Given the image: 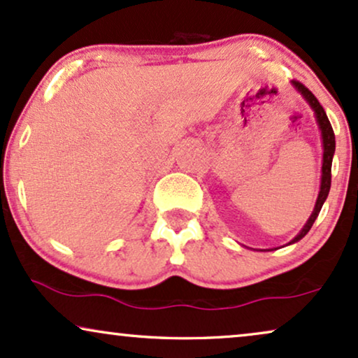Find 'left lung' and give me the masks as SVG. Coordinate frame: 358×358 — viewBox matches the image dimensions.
<instances>
[{
	"mask_svg": "<svg viewBox=\"0 0 358 358\" xmlns=\"http://www.w3.org/2000/svg\"><path fill=\"white\" fill-rule=\"evenodd\" d=\"M292 85L297 89V92H299L301 96L304 97L307 102H309V106L312 107V110H314L315 119H317V124H319V129H320V135H322L324 158H322V178H320V192H319L317 201H315L314 211H312V215L309 216V220H307V223L304 224V228L301 229L299 234H297V236L294 238L289 244L297 243V241H299V239L304 238L306 234L309 233V229L312 228V224H314V221L317 220V216H319V213H320V208H322L324 201L327 200V196H329L330 180H332V158H334V152H336V135H334L332 125H330V122L327 119V114H325L324 107L320 106L319 101H317V99H315L314 94H312L310 90L307 89L304 84L297 83V80H292Z\"/></svg>",
	"mask_w": 358,
	"mask_h": 358,
	"instance_id": "left-lung-1",
	"label": "left lung"
}]
</instances>
